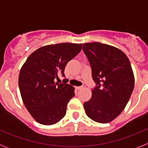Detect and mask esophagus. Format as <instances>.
I'll return each mask as SVG.
<instances>
[{
    "label": "esophagus",
    "mask_w": 148,
    "mask_h": 148,
    "mask_svg": "<svg viewBox=\"0 0 148 148\" xmlns=\"http://www.w3.org/2000/svg\"><path fill=\"white\" fill-rule=\"evenodd\" d=\"M83 86H78V87H75V88H76L77 89V90H81V89H82V88H83Z\"/></svg>",
    "instance_id": "obj_1"
}]
</instances>
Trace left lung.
<instances>
[{"label": "left lung", "instance_id": "1", "mask_svg": "<svg viewBox=\"0 0 148 148\" xmlns=\"http://www.w3.org/2000/svg\"><path fill=\"white\" fill-rule=\"evenodd\" d=\"M95 87L84 102L86 114L93 121L108 123L125 109L134 88V75L126 55L118 48L99 42L83 44Z\"/></svg>", "mask_w": 148, "mask_h": 148}]
</instances>
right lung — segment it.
Returning <instances> with one entry per match:
<instances>
[{
    "instance_id": "obj_1",
    "label": "right lung",
    "mask_w": 148,
    "mask_h": 148,
    "mask_svg": "<svg viewBox=\"0 0 148 148\" xmlns=\"http://www.w3.org/2000/svg\"><path fill=\"white\" fill-rule=\"evenodd\" d=\"M82 44L44 46L27 58L21 69L18 85L23 104L35 121L54 125L64 117L69 101L75 96L74 87L56 82L58 75L65 77L64 69L82 50Z\"/></svg>"
}]
</instances>
